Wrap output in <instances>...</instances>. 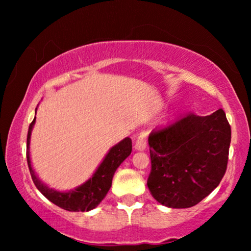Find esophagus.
<instances>
[{
    "label": "esophagus",
    "instance_id": "obj_1",
    "mask_svg": "<svg viewBox=\"0 0 251 251\" xmlns=\"http://www.w3.org/2000/svg\"><path fill=\"white\" fill-rule=\"evenodd\" d=\"M146 144H147L146 133L145 132H140L138 138H137V140H136L135 150L136 151H144L146 149Z\"/></svg>",
    "mask_w": 251,
    "mask_h": 251
}]
</instances>
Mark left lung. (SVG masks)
Masks as SVG:
<instances>
[{
	"instance_id": "obj_1",
	"label": "left lung",
	"mask_w": 251,
	"mask_h": 251,
	"mask_svg": "<svg viewBox=\"0 0 251 251\" xmlns=\"http://www.w3.org/2000/svg\"><path fill=\"white\" fill-rule=\"evenodd\" d=\"M231 144L225 112L188 114L149 137L152 169L147 186L168 208L183 209L208 197L224 177Z\"/></svg>"
}]
</instances>
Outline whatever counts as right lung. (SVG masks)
Segmentation results:
<instances>
[{
	"mask_svg": "<svg viewBox=\"0 0 251 251\" xmlns=\"http://www.w3.org/2000/svg\"><path fill=\"white\" fill-rule=\"evenodd\" d=\"M35 119L36 118H34L33 122L29 125L28 133H27L26 154L30 176H32V179L34 184H35L36 188L48 200L67 211H90L92 209H95L100 203L102 199L107 194L109 188H111L112 179L116 169L130 155V153H131V139L129 137H126V138L122 139L116 145L111 147L108 153L105 155L104 160L101 161V163L96 169L94 175L87 181H84L83 184L80 185V186L67 192L57 191L53 190V188H50L42 180H40V178L36 176L35 171L33 169L32 162H30V135H32L33 126L35 125Z\"/></svg>",
	"mask_w": 251,
	"mask_h": 251,
	"instance_id": "add662e5",
	"label": "right lung"
}]
</instances>
